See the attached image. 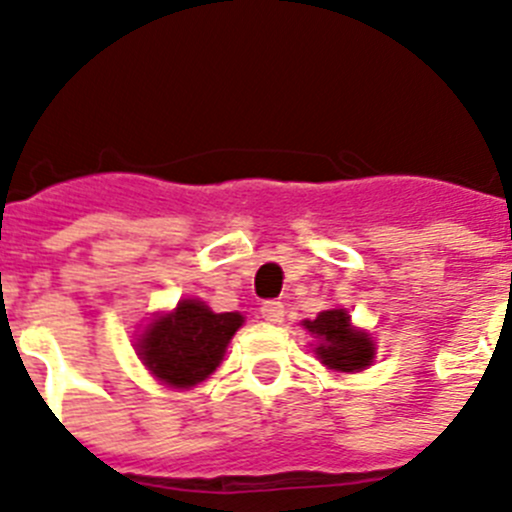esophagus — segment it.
Here are the masks:
<instances>
[{"mask_svg": "<svg viewBox=\"0 0 512 512\" xmlns=\"http://www.w3.org/2000/svg\"><path fill=\"white\" fill-rule=\"evenodd\" d=\"M261 318H264L266 323H282L284 305L277 300H266L264 305H261Z\"/></svg>", "mask_w": 512, "mask_h": 512, "instance_id": "34e87169", "label": "esophagus"}]
</instances>
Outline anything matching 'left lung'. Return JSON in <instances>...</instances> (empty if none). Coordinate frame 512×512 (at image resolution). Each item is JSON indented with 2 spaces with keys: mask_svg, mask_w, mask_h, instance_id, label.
Masks as SVG:
<instances>
[{
  "mask_svg": "<svg viewBox=\"0 0 512 512\" xmlns=\"http://www.w3.org/2000/svg\"><path fill=\"white\" fill-rule=\"evenodd\" d=\"M305 330L315 338V354L320 364L333 372L354 374L372 366L374 341L369 333L351 325V315L343 307L323 310L315 320H302Z\"/></svg>",
  "mask_w": 512,
  "mask_h": 512,
  "instance_id": "8db88e82",
  "label": "left lung"
}]
</instances>
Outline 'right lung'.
Returning <instances> with one entry per match:
<instances>
[{"label": "right lung", "instance_id": "obj_1", "mask_svg": "<svg viewBox=\"0 0 512 512\" xmlns=\"http://www.w3.org/2000/svg\"><path fill=\"white\" fill-rule=\"evenodd\" d=\"M241 325V312H212L202 300H182L146 325L135 348L158 382L187 390L220 366Z\"/></svg>", "mask_w": 512, "mask_h": 512}]
</instances>
